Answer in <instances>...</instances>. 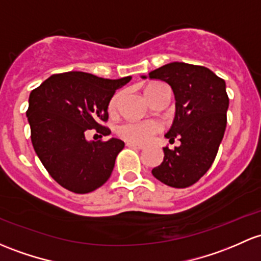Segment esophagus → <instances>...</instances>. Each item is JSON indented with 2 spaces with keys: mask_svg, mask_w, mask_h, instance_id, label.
I'll return each instance as SVG.
<instances>
[{
  "mask_svg": "<svg viewBox=\"0 0 261 261\" xmlns=\"http://www.w3.org/2000/svg\"><path fill=\"white\" fill-rule=\"evenodd\" d=\"M126 145H127L128 147H133V149H138V150H142L144 149V145H140V144H135V142H131V141H127L126 142Z\"/></svg>",
  "mask_w": 261,
  "mask_h": 261,
  "instance_id": "esophagus-1",
  "label": "esophagus"
}]
</instances>
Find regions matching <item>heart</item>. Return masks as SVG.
Returning <instances> with one entry per match:
<instances>
[{"mask_svg": "<svg viewBox=\"0 0 261 261\" xmlns=\"http://www.w3.org/2000/svg\"><path fill=\"white\" fill-rule=\"evenodd\" d=\"M166 87L163 84H150L145 87V95L147 100L151 101L152 97L158 94L159 90ZM121 92H116L111 97L109 102L110 114H115L119 108L120 98H121ZM161 130V125L159 122L152 121V120H146V121H127L119 126V135L127 141L139 142V144H145L150 141L155 134Z\"/></svg>", "mask_w": 261, "mask_h": 261, "instance_id": "b5f03b06", "label": "heart"}]
</instances>
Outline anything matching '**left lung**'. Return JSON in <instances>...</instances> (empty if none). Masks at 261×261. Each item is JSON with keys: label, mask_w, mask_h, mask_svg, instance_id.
<instances>
[{"label": "left lung", "mask_w": 261, "mask_h": 261, "mask_svg": "<svg viewBox=\"0 0 261 261\" xmlns=\"http://www.w3.org/2000/svg\"><path fill=\"white\" fill-rule=\"evenodd\" d=\"M146 79V76H141ZM165 81L175 95V117L165 138L180 146L164 147V161L152 175L171 188H189L213 165L226 128L229 97L223 79L204 66L171 62L149 73Z\"/></svg>", "instance_id": "8db88e82"}]
</instances>
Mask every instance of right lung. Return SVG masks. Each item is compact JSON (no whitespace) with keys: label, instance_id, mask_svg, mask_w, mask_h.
Masks as SVG:
<instances>
[{"label":"right lung","instance_id":"add662e5","mask_svg":"<svg viewBox=\"0 0 261 261\" xmlns=\"http://www.w3.org/2000/svg\"><path fill=\"white\" fill-rule=\"evenodd\" d=\"M131 76L109 80L81 71L57 73L32 90L27 120L31 141L48 174L62 188L87 194L102 186L125 146L119 139L87 141L91 128L102 135L111 131L101 125L109 119V102Z\"/></svg>","mask_w":261,"mask_h":261}]
</instances>
